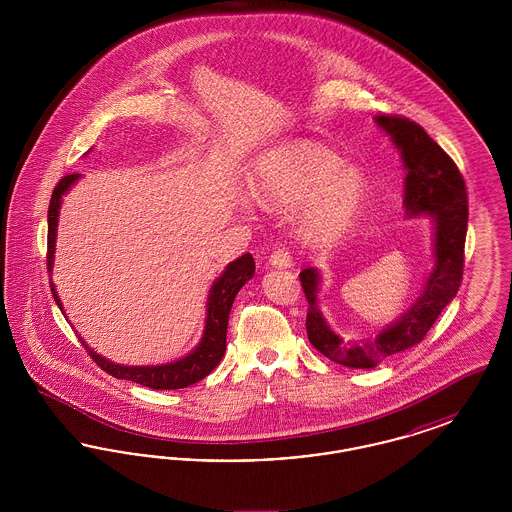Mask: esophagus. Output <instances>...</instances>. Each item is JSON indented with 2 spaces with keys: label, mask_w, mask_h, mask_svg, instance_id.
I'll list each match as a JSON object with an SVG mask.
<instances>
[{
  "label": "esophagus",
  "mask_w": 512,
  "mask_h": 512,
  "mask_svg": "<svg viewBox=\"0 0 512 512\" xmlns=\"http://www.w3.org/2000/svg\"><path fill=\"white\" fill-rule=\"evenodd\" d=\"M268 263L276 268H290L293 265L292 255H290L288 249L282 247V249H276V251L270 255Z\"/></svg>",
  "instance_id": "esophagus-1"
}]
</instances>
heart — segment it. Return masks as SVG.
Returning a JSON list of instances; mask_svg holds the SVG:
<instances>
[{
  "instance_id": "1",
  "label": "heart",
  "mask_w": 512,
  "mask_h": 512,
  "mask_svg": "<svg viewBox=\"0 0 512 512\" xmlns=\"http://www.w3.org/2000/svg\"><path fill=\"white\" fill-rule=\"evenodd\" d=\"M253 197L268 209L299 207V232L313 242H332L359 219L368 195L365 172L341 165L332 149L293 140L265 151L249 176Z\"/></svg>"
}]
</instances>
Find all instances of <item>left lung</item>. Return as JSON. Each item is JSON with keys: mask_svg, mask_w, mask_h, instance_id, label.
Wrapping results in <instances>:
<instances>
[{"mask_svg": "<svg viewBox=\"0 0 512 512\" xmlns=\"http://www.w3.org/2000/svg\"><path fill=\"white\" fill-rule=\"evenodd\" d=\"M374 121L386 130L401 151L407 217L428 215L434 220V268L413 305L380 334L363 341L338 336L318 311L315 268L299 274L309 303L307 336L324 357L349 368H374L391 355L424 340L441 311L457 295L464 270V240L468 224V195L455 161L426 134V130L399 115H378Z\"/></svg>", "mask_w": 512, "mask_h": 512, "instance_id": "8db88e82", "label": "left lung"}]
</instances>
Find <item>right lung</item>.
I'll use <instances>...</instances> for the list:
<instances>
[{"label": "right lung", "mask_w": 512, "mask_h": 512, "mask_svg": "<svg viewBox=\"0 0 512 512\" xmlns=\"http://www.w3.org/2000/svg\"><path fill=\"white\" fill-rule=\"evenodd\" d=\"M80 178V174H67L63 176L57 186L53 188L51 201L48 209V268L51 272L53 267V253H55V236H57V217H59V207L63 195L69 192V188ZM255 274V261L249 253L238 257L234 263H230L226 270L220 274V278L215 280L213 288L209 290V299H207V320H205V330L203 338L194 351L174 363L155 366H124L115 365L107 359H103L98 353H94L86 341L82 345L90 353V357L98 363L101 370L107 374L119 378V380H130L136 384H142L151 390H180L188 388L207 374L217 368L220 359L224 357L226 351V328H228V317L232 303L236 299L238 292L242 290L245 282L253 278ZM51 293L55 303L61 307V299L55 292V286L51 284Z\"/></svg>", "instance_id": "right-lung-1"}]
</instances>
